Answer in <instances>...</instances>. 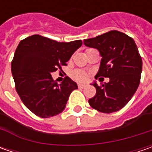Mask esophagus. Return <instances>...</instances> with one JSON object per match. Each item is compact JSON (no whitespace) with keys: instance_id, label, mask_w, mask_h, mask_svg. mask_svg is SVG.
Listing matches in <instances>:
<instances>
[{"instance_id":"1","label":"esophagus","mask_w":152,"mask_h":152,"mask_svg":"<svg viewBox=\"0 0 152 152\" xmlns=\"http://www.w3.org/2000/svg\"><path fill=\"white\" fill-rule=\"evenodd\" d=\"M85 86H86V85H83V84H79V85H78V87H79V89H84Z\"/></svg>"}]
</instances>
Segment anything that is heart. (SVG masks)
<instances>
[{
	"label": "heart",
	"instance_id": "b5f03b06",
	"mask_svg": "<svg viewBox=\"0 0 152 152\" xmlns=\"http://www.w3.org/2000/svg\"><path fill=\"white\" fill-rule=\"evenodd\" d=\"M71 76L73 79L79 81V82H85L89 78L88 73L84 70H81V69H76V70L73 71Z\"/></svg>",
	"mask_w": 152,
	"mask_h": 152
}]
</instances>
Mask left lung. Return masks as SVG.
Wrapping results in <instances>:
<instances>
[{
  "label": "left lung",
  "mask_w": 152,
  "mask_h": 152,
  "mask_svg": "<svg viewBox=\"0 0 152 152\" xmlns=\"http://www.w3.org/2000/svg\"><path fill=\"white\" fill-rule=\"evenodd\" d=\"M84 44L97 49L102 57L96 76L110 79L101 85L93 84L96 94L89 100L91 107L103 113L119 111L130 101L140 82L142 59L134 40L112 30L85 39Z\"/></svg>",
  "instance_id": "obj_1"
}]
</instances>
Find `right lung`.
<instances>
[{
	"label": "right lung",
	"instance_id": "obj_1",
	"mask_svg": "<svg viewBox=\"0 0 152 152\" xmlns=\"http://www.w3.org/2000/svg\"><path fill=\"white\" fill-rule=\"evenodd\" d=\"M82 45L80 39L57 42L34 34L21 40L12 61L15 88L21 101L36 116L47 118L61 113L66 107L71 92L78 85L68 77L61 84L51 73L67 62Z\"/></svg>",
	"mask_w": 152,
	"mask_h": 152
}]
</instances>
